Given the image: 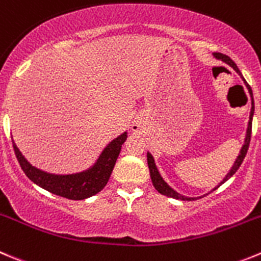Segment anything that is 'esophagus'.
<instances>
[{
    "label": "esophagus",
    "instance_id": "obj_1",
    "mask_svg": "<svg viewBox=\"0 0 261 261\" xmlns=\"http://www.w3.org/2000/svg\"><path fill=\"white\" fill-rule=\"evenodd\" d=\"M131 128H133V131H135V133H139V131H140L143 128L142 121H139V119L134 121V123H133V125H131Z\"/></svg>",
    "mask_w": 261,
    "mask_h": 261
}]
</instances>
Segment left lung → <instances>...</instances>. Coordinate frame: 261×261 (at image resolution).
Wrapping results in <instances>:
<instances>
[{
	"mask_svg": "<svg viewBox=\"0 0 261 261\" xmlns=\"http://www.w3.org/2000/svg\"><path fill=\"white\" fill-rule=\"evenodd\" d=\"M214 57L216 58L218 60H221L223 63H225V64H228L229 67H232L233 69L236 70V72L240 74V77L242 79L243 84H245V86L247 87L248 90V94H250V97H251V112H250V117H248V123H247V130H246V135H245V140H243V145L241 147V150L240 153H238L237 158H236L234 164H233V166L230 167V170L228 171V174L224 176V179L221 180L220 182H219L218 186L215 187L214 189H211L208 193H211L213 191H215V189H218L219 187L221 186V184H224V182L226 181L228 179H230V177L233 176V175L236 174V171H237L238 169H240L241 164L243 162V158H245L246 153H247V149H248V145H250V139H251V127H252V117H254V112H255V106H254V96H252V90L251 87L248 86L247 82L245 81V79H243L242 73H241V70L238 69V67L236 65V63L233 62L232 59H230L229 57H226V55H224V54H220V53H214L213 54ZM147 160H148V167H149V172H150V179H152V182H153V187H154L155 189H157L158 192H160L161 194H164V196H167V197H171V198H175V199H181V201H194V199L197 198H201V197L206 196V194H203V196H199V197H187L184 196V194L179 193V192L175 191L172 187H170L169 184L166 182V180L162 177V175L160 174V170L157 169V165H155V161H154V157L152 155V153L150 152H147Z\"/></svg>",
	"mask_w": 261,
	"mask_h": 261,
	"instance_id": "obj_1",
	"label": "left lung"
}]
</instances>
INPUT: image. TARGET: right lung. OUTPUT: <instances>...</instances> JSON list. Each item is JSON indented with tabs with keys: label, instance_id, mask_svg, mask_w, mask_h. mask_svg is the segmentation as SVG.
Here are the masks:
<instances>
[{
	"label": "right lung",
	"instance_id": "1",
	"mask_svg": "<svg viewBox=\"0 0 261 261\" xmlns=\"http://www.w3.org/2000/svg\"><path fill=\"white\" fill-rule=\"evenodd\" d=\"M126 139H127V131L114 138L104 148L103 152L99 154L97 160L89 169L74 172V174H51V172L37 169L36 166L29 164L28 160L16 147L14 140L13 145L16 158H18L24 174L35 184L50 193L57 194V196L81 201V199L95 196L107 186Z\"/></svg>",
	"mask_w": 261,
	"mask_h": 261
}]
</instances>
